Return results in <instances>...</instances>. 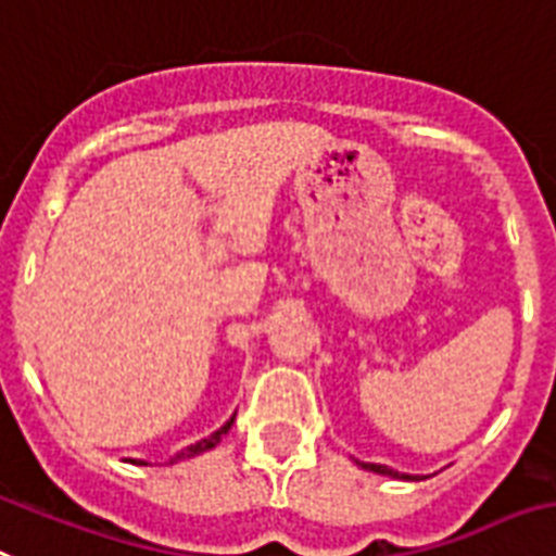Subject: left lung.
<instances>
[{"label":"left lung","mask_w":556,"mask_h":556,"mask_svg":"<svg viewBox=\"0 0 556 556\" xmlns=\"http://www.w3.org/2000/svg\"><path fill=\"white\" fill-rule=\"evenodd\" d=\"M359 466H363L365 471H374V473H386V477H394V480H414V477H408V473H400V471H394V468L380 466V463H359Z\"/></svg>","instance_id":"8db88e82"}]
</instances>
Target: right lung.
<instances>
[{
    "mask_svg": "<svg viewBox=\"0 0 556 556\" xmlns=\"http://www.w3.org/2000/svg\"><path fill=\"white\" fill-rule=\"evenodd\" d=\"M233 417H237V414H233ZM233 417L228 419V422H225V426L219 428V431H214V434H211V437H205V440H200V442H193V445L182 448V451H179V454H174V457L168 459L170 466H174V463H179V459H191V457H197V454H205V451L214 448L216 442L223 440V434H228V431H231ZM134 463H137V459H134ZM139 466H148V463H142V459H139Z\"/></svg>",
    "mask_w": 556,
    "mask_h": 556,
    "instance_id": "add662e5",
    "label": "right lung"
}]
</instances>
